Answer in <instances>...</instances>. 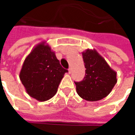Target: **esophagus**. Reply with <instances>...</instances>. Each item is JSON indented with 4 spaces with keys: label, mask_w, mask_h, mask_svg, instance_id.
I'll return each mask as SVG.
<instances>
[{
    "label": "esophagus",
    "mask_w": 135,
    "mask_h": 135,
    "mask_svg": "<svg viewBox=\"0 0 135 135\" xmlns=\"http://www.w3.org/2000/svg\"><path fill=\"white\" fill-rule=\"evenodd\" d=\"M71 72H72V69H71V67H70L69 69V73L71 74Z\"/></svg>",
    "instance_id": "34e87169"
}]
</instances>
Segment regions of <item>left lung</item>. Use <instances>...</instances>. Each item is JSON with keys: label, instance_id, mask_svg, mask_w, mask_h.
<instances>
[{"label": "left lung", "instance_id": "1", "mask_svg": "<svg viewBox=\"0 0 135 135\" xmlns=\"http://www.w3.org/2000/svg\"><path fill=\"white\" fill-rule=\"evenodd\" d=\"M85 76L76 85V93L82 99L97 101L108 96L117 82L116 72L95 49L82 52Z\"/></svg>", "mask_w": 135, "mask_h": 135}]
</instances>
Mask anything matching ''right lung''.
Returning a JSON list of instances; mask_svg holds the SVG:
<instances>
[{"label":"right lung","instance_id":"obj_1","mask_svg":"<svg viewBox=\"0 0 135 135\" xmlns=\"http://www.w3.org/2000/svg\"><path fill=\"white\" fill-rule=\"evenodd\" d=\"M46 41L34 47L23 63L19 78L27 93L38 101L52 98L67 72Z\"/></svg>","mask_w":135,"mask_h":135}]
</instances>
